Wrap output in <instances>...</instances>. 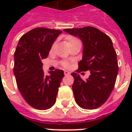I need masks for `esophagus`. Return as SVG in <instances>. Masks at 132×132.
<instances>
[{
  "label": "esophagus",
  "instance_id": "1",
  "mask_svg": "<svg viewBox=\"0 0 132 132\" xmlns=\"http://www.w3.org/2000/svg\"><path fill=\"white\" fill-rule=\"evenodd\" d=\"M70 73H71L69 71H64V75H65V76H68V75H69Z\"/></svg>",
  "mask_w": 132,
  "mask_h": 132
}]
</instances>
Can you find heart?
Returning a JSON list of instances; mask_svg holds the SVG:
<instances>
[{
    "label": "heart",
    "instance_id": "1",
    "mask_svg": "<svg viewBox=\"0 0 132 132\" xmlns=\"http://www.w3.org/2000/svg\"><path fill=\"white\" fill-rule=\"evenodd\" d=\"M76 39H77L73 37H68V43L70 42H71V41L76 40ZM62 65H63V66H64V67H68V66H69V63H68V62H66V61H63V63H62Z\"/></svg>",
    "mask_w": 132,
    "mask_h": 132
}]
</instances>
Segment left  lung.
Segmentation results:
<instances>
[{"label": "left lung", "instance_id": "obj_1", "mask_svg": "<svg viewBox=\"0 0 132 132\" xmlns=\"http://www.w3.org/2000/svg\"><path fill=\"white\" fill-rule=\"evenodd\" d=\"M83 42V59L76 71H90V75L83 80L72 73V86L75 100L80 108L93 110L105 103L113 90L118 73L117 54L110 37L93 27L64 29Z\"/></svg>", "mask_w": 132, "mask_h": 132}]
</instances>
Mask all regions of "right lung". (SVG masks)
<instances>
[{"label": "right lung", "instance_id": "right-lung-1", "mask_svg": "<svg viewBox=\"0 0 132 132\" xmlns=\"http://www.w3.org/2000/svg\"><path fill=\"white\" fill-rule=\"evenodd\" d=\"M62 31L37 27L22 35L14 54L13 72L19 91L32 108L44 110L56 100L59 88L64 76L56 69L45 76L42 60L48 56L55 39Z\"/></svg>", "mask_w": 132, "mask_h": 132}]
</instances>
